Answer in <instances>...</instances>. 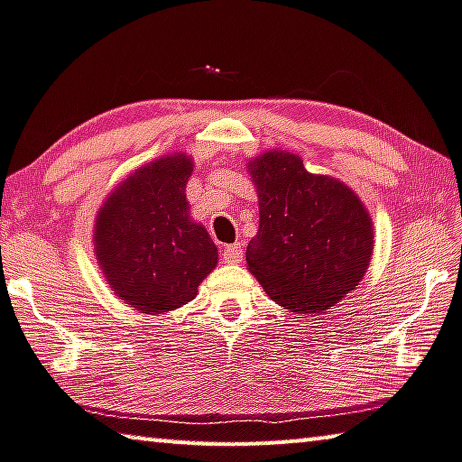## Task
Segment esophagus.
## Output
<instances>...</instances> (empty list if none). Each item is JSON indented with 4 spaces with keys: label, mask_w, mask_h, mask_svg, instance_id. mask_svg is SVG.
<instances>
[{
    "label": "esophagus",
    "mask_w": 462,
    "mask_h": 462,
    "mask_svg": "<svg viewBox=\"0 0 462 462\" xmlns=\"http://www.w3.org/2000/svg\"><path fill=\"white\" fill-rule=\"evenodd\" d=\"M242 256H245V248H242L240 242H238V245H230V246H226V248L222 250V258H224V263H228V264H236V263H240Z\"/></svg>",
    "instance_id": "esophagus-1"
}]
</instances>
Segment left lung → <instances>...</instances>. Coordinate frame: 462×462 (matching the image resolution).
<instances>
[{
	"label": "left lung",
	"instance_id": "8db88e82",
	"mask_svg": "<svg viewBox=\"0 0 462 462\" xmlns=\"http://www.w3.org/2000/svg\"><path fill=\"white\" fill-rule=\"evenodd\" d=\"M260 226L246 263L266 295L292 313H323L357 287L374 250L372 220L346 183L268 151L250 165Z\"/></svg>",
	"mask_w": 462,
	"mask_h": 462
}]
</instances>
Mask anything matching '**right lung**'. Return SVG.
Instances as JSON below:
<instances>
[{"label":"right lung","mask_w":462,"mask_h":462,"mask_svg":"<svg viewBox=\"0 0 462 462\" xmlns=\"http://www.w3.org/2000/svg\"><path fill=\"white\" fill-rule=\"evenodd\" d=\"M186 155L141 167L98 209L95 245L111 289L147 315L173 311L198 295L217 263L204 226L188 216Z\"/></svg>","instance_id":"add662e5"}]
</instances>
